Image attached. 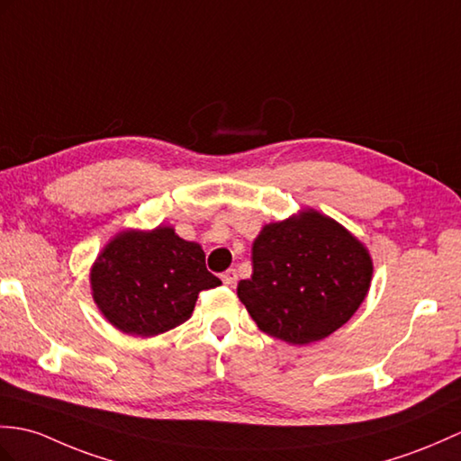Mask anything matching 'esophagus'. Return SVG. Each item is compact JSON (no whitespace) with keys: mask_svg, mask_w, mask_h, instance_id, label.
Here are the masks:
<instances>
[{"mask_svg":"<svg viewBox=\"0 0 461 461\" xmlns=\"http://www.w3.org/2000/svg\"><path fill=\"white\" fill-rule=\"evenodd\" d=\"M221 281H223V285L233 286L235 283H238V271H235V269L223 271V273H221Z\"/></svg>","mask_w":461,"mask_h":461,"instance_id":"obj_1","label":"esophagus"}]
</instances>
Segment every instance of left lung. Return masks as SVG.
I'll return each instance as SVG.
<instances>
[{
  "instance_id": "obj_1",
  "label": "left lung",
  "mask_w": 461,
  "mask_h": 461,
  "mask_svg": "<svg viewBox=\"0 0 461 461\" xmlns=\"http://www.w3.org/2000/svg\"><path fill=\"white\" fill-rule=\"evenodd\" d=\"M253 275L238 296L255 324L304 346L344 326L369 291L373 263L353 235L322 213L269 223L253 241Z\"/></svg>"
}]
</instances>
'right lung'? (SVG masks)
Returning <instances> with one entry per match:
<instances>
[{"label": "right lung", "instance_id": "obj_1", "mask_svg": "<svg viewBox=\"0 0 461 461\" xmlns=\"http://www.w3.org/2000/svg\"><path fill=\"white\" fill-rule=\"evenodd\" d=\"M94 301L104 316L131 336L151 338L186 322L200 291L221 281L206 269V255L173 228L123 231L95 259Z\"/></svg>", "mask_w": 461, "mask_h": 461}]
</instances>
